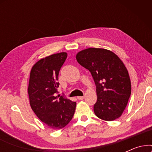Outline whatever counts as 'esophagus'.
Segmentation results:
<instances>
[{
	"label": "esophagus",
	"instance_id": "34e87169",
	"mask_svg": "<svg viewBox=\"0 0 152 152\" xmlns=\"http://www.w3.org/2000/svg\"><path fill=\"white\" fill-rule=\"evenodd\" d=\"M77 98L78 99H80V100H82V99L84 98V96H78Z\"/></svg>",
	"mask_w": 152,
	"mask_h": 152
}]
</instances>
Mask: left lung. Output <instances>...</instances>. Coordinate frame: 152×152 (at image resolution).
<instances>
[{
  "instance_id": "left-lung-1",
  "label": "left lung",
  "mask_w": 152,
  "mask_h": 152,
  "mask_svg": "<svg viewBox=\"0 0 152 152\" xmlns=\"http://www.w3.org/2000/svg\"><path fill=\"white\" fill-rule=\"evenodd\" d=\"M76 59L90 71L95 82L97 99L93 110L97 117L113 121L121 116L132 91L123 62L113 52L93 48L79 52Z\"/></svg>"
}]
</instances>
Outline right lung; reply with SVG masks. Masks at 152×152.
Instances as JSON below:
<instances>
[{"mask_svg":"<svg viewBox=\"0 0 152 152\" xmlns=\"http://www.w3.org/2000/svg\"><path fill=\"white\" fill-rule=\"evenodd\" d=\"M66 58V53L50 55L37 61L30 72L28 91L31 108L43 123L54 129L67 125L75 111L76 102L57 95L59 72Z\"/></svg>","mask_w":152,"mask_h":152,"instance_id":"1","label":"right lung"}]
</instances>
